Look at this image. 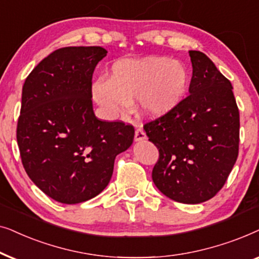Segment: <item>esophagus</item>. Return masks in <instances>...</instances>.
<instances>
[{"label": "esophagus", "mask_w": 259, "mask_h": 259, "mask_svg": "<svg viewBox=\"0 0 259 259\" xmlns=\"http://www.w3.org/2000/svg\"><path fill=\"white\" fill-rule=\"evenodd\" d=\"M146 139H147V135L146 133H144V130L142 129V126L137 125L135 130V141L136 142H140V141H143Z\"/></svg>", "instance_id": "34e87169"}]
</instances>
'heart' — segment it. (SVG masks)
<instances>
[{
  "instance_id": "heart-1",
  "label": "heart",
  "mask_w": 259,
  "mask_h": 259,
  "mask_svg": "<svg viewBox=\"0 0 259 259\" xmlns=\"http://www.w3.org/2000/svg\"><path fill=\"white\" fill-rule=\"evenodd\" d=\"M188 85L189 73L184 64L151 55L116 61L110 78L99 77L92 84V96L110 116L125 112L137 98L142 113L160 117L177 108Z\"/></svg>"
}]
</instances>
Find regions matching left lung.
<instances>
[{
  "mask_svg": "<svg viewBox=\"0 0 259 259\" xmlns=\"http://www.w3.org/2000/svg\"><path fill=\"white\" fill-rule=\"evenodd\" d=\"M189 96L160 118L144 124L158 149L153 181L162 194L200 204L223 188L238 157L239 111L230 80L207 55L189 51Z\"/></svg>",
  "mask_w": 259,
  "mask_h": 259,
  "instance_id": "1",
  "label": "left lung"
}]
</instances>
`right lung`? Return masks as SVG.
Returning <instances> with one entry per match:
<instances>
[{"label":"right lung","instance_id":"obj_1","mask_svg":"<svg viewBox=\"0 0 259 259\" xmlns=\"http://www.w3.org/2000/svg\"><path fill=\"white\" fill-rule=\"evenodd\" d=\"M106 53L99 46L60 48L23 84L16 130L23 168L61 204H79L104 191L116 156L133 144V125L104 122L94 112L92 74Z\"/></svg>","mask_w":259,"mask_h":259}]
</instances>
